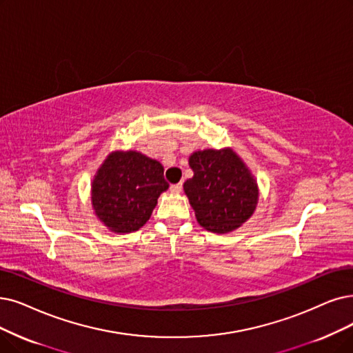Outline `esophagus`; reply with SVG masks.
Returning <instances> with one entry per match:
<instances>
[{
	"instance_id": "esophagus-1",
	"label": "esophagus",
	"mask_w": 353,
	"mask_h": 353,
	"mask_svg": "<svg viewBox=\"0 0 353 353\" xmlns=\"http://www.w3.org/2000/svg\"><path fill=\"white\" fill-rule=\"evenodd\" d=\"M181 191H182V182H178V184H172L171 185V192L179 194Z\"/></svg>"
}]
</instances>
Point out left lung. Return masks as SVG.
<instances>
[{"mask_svg":"<svg viewBox=\"0 0 353 353\" xmlns=\"http://www.w3.org/2000/svg\"><path fill=\"white\" fill-rule=\"evenodd\" d=\"M194 176L184 191L204 229L228 233L245 223L258 204V185L232 149H207L190 157Z\"/></svg>","mask_w":353,"mask_h":353,"instance_id":"left-lung-1","label":"left lung"}]
</instances>
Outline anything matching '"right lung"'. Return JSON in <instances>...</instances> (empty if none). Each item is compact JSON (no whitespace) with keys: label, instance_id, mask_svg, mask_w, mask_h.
I'll list each match as a JSON object with an SVG mask.
<instances>
[{"label":"right lung","instance_id":"add662e5","mask_svg":"<svg viewBox=\"0 0 353 353\" xmlns=\"http://www.w3.org/2000/svg\"><path fill=\"white\" fill-rule=\"evenodd\" d=\"M168 187L158 161L133 150L114 152L94 178L92 207L111 232L132 233L150 219Z\"/></svg>","mask_w":353,"mask_h":353}]
</instances>
